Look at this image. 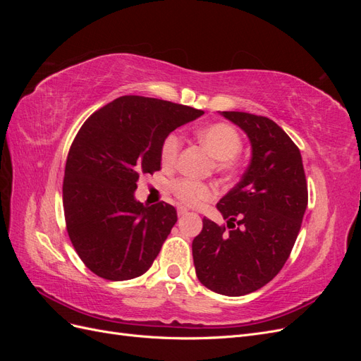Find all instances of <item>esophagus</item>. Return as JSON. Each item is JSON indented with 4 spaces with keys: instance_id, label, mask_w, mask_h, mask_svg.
Wrapping results in <instances>:
<instances>
[{
    "instance_id": "34e87169",
    "label": "esophagus",
    "mask_w": 361,
    "mask_h": 361,
    "mask_svg": "<svg viewBox=\"0 0 361 361\" xmlns=\"http://www.w3.org/2000/svg\"><path fill=\"white\" fill-rule=\"evenodd\" d=\"M188 214V209H185V207H179L178 209V215L179 216H183V215H187Z\"/></svg>"
}]
</instances>
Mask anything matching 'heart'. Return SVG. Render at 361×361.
Returning a JSON list of instances; mask_svg holds the SVG:
<instances>
[{
  "label": "heart",
  "instance_id": "heart-1",
  "mask_svg": "<svg viewBox=\"0 0 361 361\" xmlns=\"http://www.w3.org/2000/svg\"><path fill=\"white\" fill-rule=\"evenodd\" d=\"M200 143L218 159L216 170L220 173H233L236 169L235 157L243 149V140L238 130L227 123H214L202 128L197 133ZM182 147V138L176 133L169 134L161 143V161L166 166L176 164ZM171 191L187 206H200L215 197L214 187L191 179H176L171 182Z\"/></svg>",
  "mask_w": 361,
  "mask_h": 361
}]
</instances>
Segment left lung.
Segmentation results:
<instances>
[{"mask_svg":"<svg viewBox=\"0 0 361 361\" xmlns=\"http://www.w3.org/2000/svg\"><path fill=\"white\" fill-rule=\"evenodd\" d=\"M251 143L250 166L216 204L227 226L203 218L192 241L202 285L227 297L265 286L290 256L307 207V180L298 146L264 116L223 111Z\"/></svg>","mask_w":361,"mask_h":361,"instance_id":"left-lung-1","label":"left lung"}]
</instances>
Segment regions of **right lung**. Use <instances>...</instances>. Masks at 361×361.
Masks as SVG:
<instances>
[{
	"instance_id": "add662e5",
	"label": "right lung",
	"mask_w": 361,
	"mask_h": 361,
	"mask_svg": "<svg viewBox=\"0 0 361 361\" xmlns=\"http://www.w3.org/2000/svg\"><path fill=\"white\" fill-rule=\"evenodd\" d=\"M202 114L129 94L99 108L78 130L64 169V220L75 251L96 276L130 280L154 264L178 214L166 202H137V182L161 170L162 140Z\"/></svg>"
}]
</instances>
